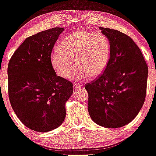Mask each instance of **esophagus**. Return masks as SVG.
<instances>
[{"label":"esophagus","instance_id":"1","mask_svg":"<svg viewBox=\"0 0 156 156\" xmlns=\"http://www.w3.org/2000/svg\"><path fill=\"white\" fill-rule=\"evenodd\" d=\"M73 87L75 88L76 90H80L81 89V87H82V85L80 84H78V83H74Z\"/></svg>","mask_w":156,"mask_h":156}]
</instances>
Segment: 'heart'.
Here are the masks:
<instances>
[{"mask_svg":"<svg viewBox=\"0 0 156 156\" xmlns=\"http://www.w3.org/2000/svg\"><path fill=\"white\" fill-rule=\"evenodd\" d=\"M111 45L101 32L78 31L61 41L58 50L50 55V63L57 76L67 79L76 65L78 68L71 78L85 80L100 76L108 64ZM76 64H75V63Z\"/></svg>","mask_w":156,"mask_h":156,"instance_id":"heart-1","label":"heart"}]
</instances>
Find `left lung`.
<instances>
[{
  "instance_id": "1",
  "label": "left lung",
  "mask_w": 156,
  "mask_h": 156,
  "mask_svg": "<svg viewBox=\"0 0 156 156\" xmlns=\"http://www.w3.org/2000/svg\"><path fill=\"white\" fill-rule=\"evenodd\" d=\"M111 45V57L105 71L85 85L88 111L97 125L119 128L128 124L145 101L148 66L140 49L126 34L99 27Z\"/></svg>"
}]
</instances>
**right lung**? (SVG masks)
Listing matches in <instances>:
<instances>
[{"label": "right lung", "instance_id": "obj_1", "mask_svg": "<svg viewBox=\"0 0 156 156\" xmlns=\"http://www.w3.org/2000/svg\"><path fill=\"white\" fill-rule=\"evenodd\" d=\"M56 27L27 38L8 67L9 99L15 114L28 128L38 132L60 126L73 84L57 76L50 63L56 41L64 31Z\"/></svg>", "mask_w": 156, "mask_h": 156}]
</instances>
